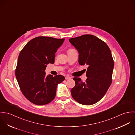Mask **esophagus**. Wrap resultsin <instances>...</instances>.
<instances>
[{
	"instance_id": "1",
	"label": "esophagus",
	"mask_w": 135,
	"mask_h": 135,
	"mask_svg": "<svg viewBox=\"0 0 135 135\" xmlns=\"http://www.w3.org/2000/svg\"><path fill=\"white\" fill-rule=\"evenodd\" d=\"M65 79H66V80H69V79H71V77H69V76H66V77H65Z\"/></svg>"
}]
</instances>
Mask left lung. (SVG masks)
<instances>
[{
	"label": "left lung",
	"mask_w": 135,
	"mask_h": 135,
	"mask_svg": "<svg viewBox=\"0 0 135 135\" xmlns=\"http://www.w3.org/2000/svg\"><path fill=\"white\" fill-rule=\"evenodd\" d=\"M69 41L79 52V64L88 66L85 82L73 78L76 85L71 90V95L80 104H94L104 96L112 83L114 61L110 50L104 42L91 34Z\"/></svg>",
	"instance_id": "1"
}]
</instances>
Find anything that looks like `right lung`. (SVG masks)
Masks as SVG:
<instances>
[{"mask_svg": "<svg viewBox=\"0 0 135 135\" xmlns=\"http://www.w3.org/2000/svg\"><path fill=\"white\" fill-rule=\"evenodd\" d=\"M65 38L38 36L30 41L21 51L16 69L20 90L32 103L42 105L54 100L58 83L65 80L60 75H45L46 65L54 64L55 53Z\"/></svg>", "mask_w": 135, "mask_h": 135, "instance_id": "add662e5", "label": "right lung"}]
</instances>
